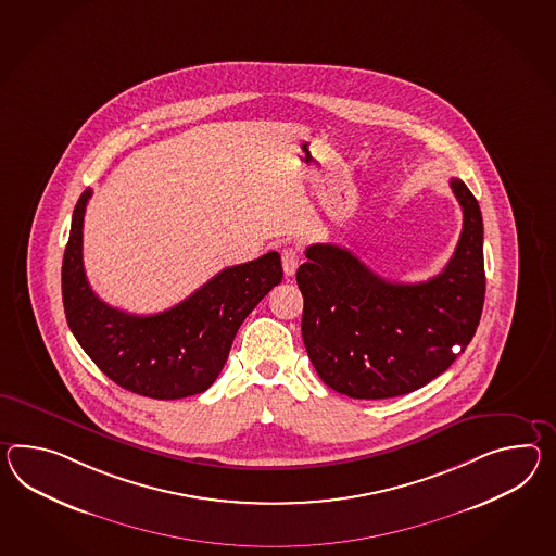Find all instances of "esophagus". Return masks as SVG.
<instances>
[{
    "instance_id": "1",
    "label": "esophagus",
    "mask_w": 556,
    "mask_h": 556,
    "mask_svg": "<svg viewBox=\"0 0 556 556\" xmlns=\"http://www.w3.org/2000/svg\"><path fill=\"white\" fill-rule=\"evenodd\" d=\"M281 263H283V271L287 277H293L299 267V251L293 247H287L281 253Z\"/></svg>"
}]
</instances>
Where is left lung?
Here are the masks:
<instances>
[{"instance_id":"8db88e82","label":"left lung","mask_w":556,"mask_h":556,"mask_svg":"<svg viewBox=\"0 0 556 556\" xmlns=\"http://www.w3.org/2000/svg\"><path fill=\"white\" fill-rule=\"evenodd\" d=\"M450 187L464 213L460 241L428 281H386L338 244L305 251L301 333L331 390L355 400L414 392L454 364L456 344L464 352L475 338L486 293L482 213L460 178Z\"/></svg>"}]
</instances>
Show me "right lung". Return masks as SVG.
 <instances>
[{"label":"right lung","instance_id":"obj_1","mask_svg":"<svg viewBox=\"0 0 556 556\" xmlns=\"http://www.w3.org/2000/svg\"><path fill=\"white\" fill-rule=\"evenodd\" d=\"M92 190L81 192L62 263V299L74 338L114 383L154 400L208 390L244 317L283 279L279 253L227 267L175 307L132 315L106 305L84 273L81 227Z\"/></svg>","mask_w":556,"mask_h":556}]
</instances>
